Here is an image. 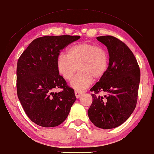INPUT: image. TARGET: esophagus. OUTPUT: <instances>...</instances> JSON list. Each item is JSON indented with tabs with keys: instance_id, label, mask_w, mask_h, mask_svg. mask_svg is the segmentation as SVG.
I'll return each mask as SVG.
<instances>
[{
	"instance_id": "esophagus-1",
	"label": "esophagus",
	"mask_w": 154,
	"mask_h": 154,
	"mask_svg": "<svg viewBox=\"0 0 154 154\" xmlns=\"http://www.w3.org/2000/svg\"><path fill=\"white\" fill-rule=\"evenodd\" d=\"M83 94H84V91H83L75 90V95L77 98H79Z\"/></svg>"
}]
</instances>
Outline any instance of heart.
Returning <instances> with one entry per match:
<instances>
[{"instance_id": "obj_1", "label": "heart", "mask_w": 154, "mask_h": 154, "mask_svg": "<svg viewBox=\"0 0 154 154\" xmlns=\"http://www.w3.org/2000/svg\"><path fill=\"white\" fill-rule=\"evenodd\" d=\"M109 65V54L104 48L89 42L74 44L67 50V55L60 54L57 59L59 74L70 80L77 69L80 70L71 82L77 90L89 87L92 80H97L104 76Z\"/></svg>"}]
</instances>
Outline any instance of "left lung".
<instances>
[{
  "mask_svg": "<svg viewBox=\"0 0 154 154\" xmlns=\"http://www.w3.org/2000/svg\"><path fill=\"white\" fill-rule=\"evenodd\" d=\"M97 39L107 47L109 65L104 76L90 89L93 102L88 116L95 126L111 129L124 123L135 109L140 72L134 54L123 42L110 35ZM100 92L107 95L102 97Z\"/></svg>",
  "mask_w": 154,
  "mask_h": 154,
  "instance_id": "left-lung-1",
  "label": "left lung"
}]
</instances>
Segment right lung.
Masks as SVG:
<instances>
[{
	"label": "right lung",
	"instance_id": "add662e5",
	"mask_svg": "<svg viewBox=\"0 0 154 154\" xmlns=\"http://www.w3.org/2000/svg\"><path fill=\"white\" fill-rule=\"evenodd\" d=\"M79 35L44 36L34 39L17 63V97L28 117L37 125L55 127L66 119L76 100L74 90L59 75L60 51L80 39ZM62 90L54 93V88Z\"/></svg>",
	"mask_w": 154,
	"mask_h": 154
}]
</instances>
